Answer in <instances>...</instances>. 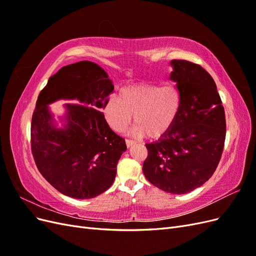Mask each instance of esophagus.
Instances as JSON below:
<instances>
[{"label":"esophagus","instance_id":"obj_1","mask_svg":"<svg viewBox=\"0 0 256 256\" xmlns=\"http://www.w3.org/2000/svg\"><path fill=\"white\" fill-rule=\"evenodd\" d=\"M136 144V142L134 141V140H130V138H127L126 140V145H127V147H131L132 145H134Z\"/></svg>","mask_w":256,"mask_h":256}]
</instances>
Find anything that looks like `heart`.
I'll return each instance as SVG.
<instances>
[{"label": "heart", "mask_w": 256, "mask_h": 256, "mask_svg": "<svg viewBox=\"0 0 256 256\" xmlns=\"http://www.w3.org/2000/svg\"><path fill=\"white\" fill-rule=\"evenodd\" d=\"M180 104V92L175 85L142 83L122 88L118 97L111 96L102 113L108 125L116 132L126 130L134 114V132L157 138L172 128Z\"/></svg>", "instance_id": "b5f03b06"}]
</instances>
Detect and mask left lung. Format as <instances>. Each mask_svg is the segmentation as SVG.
<instances>
[{
    "mask_svg": "<svg viewBox=\"0 0 256 256\" xmlns=\"http://www.w3.org/2000/svg\"><path fill=\"white\" fill-rule=\"evenodd\" d=\"M170 79L180 90L182 104L172 128L146 144L143 173L157 188L184 194L200 187L216 171L226 141V113L212 76L184 60L171 62Z\"/></svg>",
    "mask_w": 256,
    "mask_h": 256,
    "instance_id": "8db88e82",
    "label": "left lung"
}]
</instances>
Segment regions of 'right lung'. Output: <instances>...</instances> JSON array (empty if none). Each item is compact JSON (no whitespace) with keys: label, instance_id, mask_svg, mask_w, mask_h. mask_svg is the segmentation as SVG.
<instances>
[{"label":"right lung","instance_id":"1","mask_svg":"<svg viewBox=\"0 0 256 256\" xmlns=\"http://www.w3.org/2000/svg\"><path fill=\"white\" fill-rule=\"evenodd\" d=\"M113 90L102 67L82 60L60 68L38 95L30 124V148L40 174L67 196L96 198L115 180L116 166L127 146L102 112ZM58 98L78 102L66 105L63 128H56L48 108Z\"/></svg>","mask_w":256,"mask_h":256}]
</instances>
